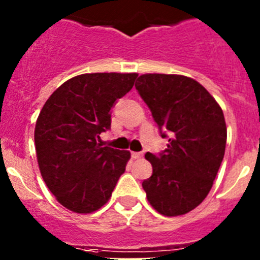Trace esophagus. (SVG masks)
I'll list each match as a JSON object with an SVG mask.
<instances>
[{
    "instance_id": "obj_1",
    "label": "esophagus",
    "mask_w": 260,
    "mask_h": 260,
    "mask_svg": "<svg viewBox=\"0 0 260 260\" xmlns=\"http://www.w3.org/2000/svg\"><path fill=\"white\" fill-rule=\"evenodd\" d=\"M142 156H143V153H142V152H132V157L133 158H141Z\"/></svg>"
}]
</instances>
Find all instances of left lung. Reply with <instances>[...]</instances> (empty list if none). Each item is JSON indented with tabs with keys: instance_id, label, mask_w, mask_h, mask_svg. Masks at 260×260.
Here are the masks:
<instances>
[{
	"instance_id": "obj_1",
	"label": "left lung",
	"mask_w": 260,
	"mask_h": 260,
	"mask_svg": "<svg viewBox=\"0 0 260 260\" xmlns=\"http://www.w3.org/2000/svg\"><path fill=\"white\" fill-rule=\"evenodd\" d=\"M135 87L158 128L171 135L164 153H146L153 169L142 183L147 199L161 215H185L206 199L224 157L222 109L199 82L185 75L143 74Z\"/></svg>"
}]
</instances>
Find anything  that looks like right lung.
<instances>
[{
  "label": "right lung",
  "mask_w": 260,
  "mask_h": 260,
  "mask_svg": "<svg viewBox=\"0 0 260 260\" xmlns=\"http://www.w3.org/2000/svg\"><path fill=\"white\" fill-rule=\"evenodd\" d=\"M137 73H93L66 80L49 96L35 126L38 164L59 204L75 213L102 208L130 160L102 147L110 109L133 88Z\"/></svg>",
  "instance_id": "right-lung-1"
}]
</instances>
